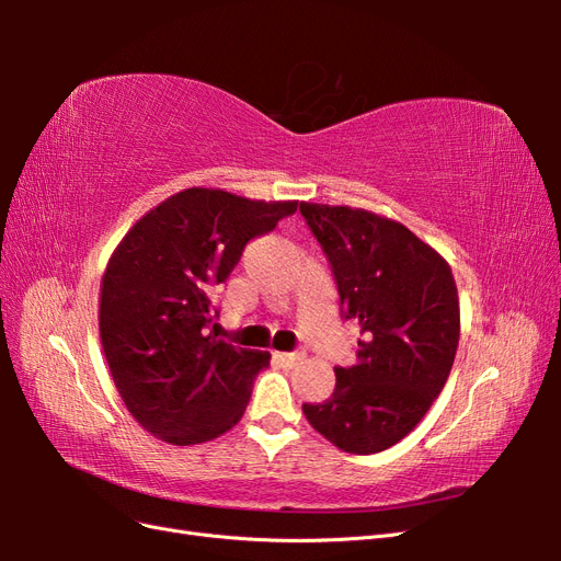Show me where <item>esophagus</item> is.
<instances>
[{
	"label": "esophagus",
	"instance_id": "obj_1",
	"mask_svg": "<svg viewBox=\"0 0 561 561\" xmlns=\"http://www.w3.org/2000/svg\"><path fill=\"white\" fill-rule=\"evenodd\" d=\"M276 360L283 367H295L299 360H304V353H276Z\"/></svg>",
	"mask_w": 561,
	"mask_h": 561
}]
</instances>
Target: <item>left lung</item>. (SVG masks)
I'll list each match as a JSON object with an SVG mask.
<instances>
[{"mask_svg": "<svg viewBox=\"0 0 561 561\" xmlns=\"http://www.w3.org/2000/svg\"><path fill=\"white\" fill-rule=\"evenodd\" d=\"M299 213L328 254L344 318L360 325L358 363L334 367V393L301 410L342 451H383L447 383L461 334L451 268L396 219L325 203Z\"/></svg>", "mask_w": 561, "mask_h": 561, "instance_id": "8db88e82", "label": "left lung"}]
</instances>
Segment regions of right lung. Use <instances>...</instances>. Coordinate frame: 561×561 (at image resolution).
Masks as SVG:
<instances>
[{"instance_id":"right-lung-1","label":"right lung","mask_w":561,"mask_h":561,"mask_svg":"<svg viewBox=\"0 0 561 561\" xmlns=\"http://www.w3.org/2000/svg\"><path fill=\"white\" fill-rule=\"evenodd\" d=\"M297 206L192 186L140 217L110 257L98 318L105 358L126 410L163 443L201 445L241 421L271 355L208 334L210 293Z\"/></svg>"}]
</instances>
